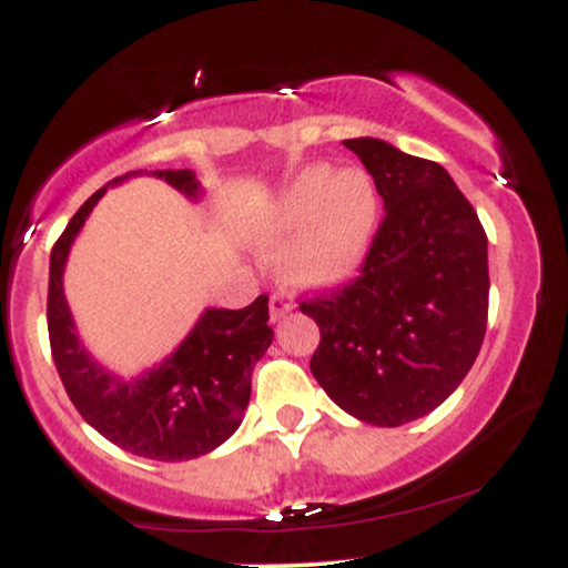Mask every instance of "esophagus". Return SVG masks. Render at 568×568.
Listing matches in <instances>:
<instances>
[{
    "mask_svg": "<svg viewBox=\"0 0 568 568\" xmlns=\"http://www.w3.org/2000/svg\"><path fill=\"white\" fill-rule=\"evenodd\" d=\"M291 310H293V304H291V298L285 296V293H272V296H270V315H272V321H280V317L288 315Z\"/></svg>",
    "mask_w": 568,
    "mask_h": 568,
    "instance_id": "obj_1",
    "label": "esophagus"
}]
</instances>
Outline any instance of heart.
Segmentation results:
<instances>
[{
  "label": "heart",
  "mask_w": 568,
  "mask_h": 568,
  "mask_svg": "<svg viewBox=\"0 0 568 568\" xmlns=\"http://www.w3.org/2000/svg\"><path fill=\"white\" fill-rule=\"evenodd\" d=\"M379 224V194L361 168L306 165L251 224L253 243L280 247V277L296 288H331L361 270Z\"/></svg>",
  "instance_id": "b5f03b06"
}]
</instances>
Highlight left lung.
I'll list each match as a JSON object with an SVG mask.
<instances>
[{"instance_id": "left-lung-1", "label": "left lung", "mask_w": 568, "mask_h": 568, "mask_svg": "<svg viewBox=\"0 0 568 568\" xmlns=\"http://www.w3.org/2000/svg\"><path fill=\"white\" fill-rule=\"evenodd\" d=\"M344 146L374 175L384 219L361 277L298 306L321 328L310 371L355 419L400 427L438 408L478 357L488 240L438 162L379 139Z\"/></svg>"}]
</instances>
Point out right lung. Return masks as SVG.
<instances>
[{
	"label": "right lung",
	"instance_id": "add662e5",
	"mask_svg": "<svg viewBox=\"0 0 568 568\" xmlns=\"http://www.w3.org/2000/svg\"><path fill=\"white\" fill-rule=\"evenodd\" d=\"M141 173H125L98 189L58 237L50 253V349L71 403L103 438L143 459L186 462L211 454L243 422L253 366L275 336L266 325L270 298L258 296L245 310L207 306L184 342L160 366L146 368L135 379H122L103 368L77 334L63 293V270L95 202L109 186ZM149 175L179 189L189 200H200L202 186L192 171H152Z\"/></svg>",
	"mask_w": 568,
	"mask_h": 568
}]
</instances>
